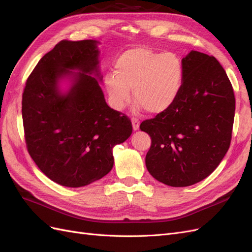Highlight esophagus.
<instances>
[{
    "label": "esophagus",
    "mask_w": 252,
    "mask_h": 252,
    "mask_svg": "<svg viewBox=\"0 0 252 252\" xmlns=\"http://www.w3.org/2000/svg\"><path fill=\"white\" fill-rule=\"evenodd\" d=\"M132 125H133V128L134 130H138L139 129V126H140V122L138 118H132Z\"/></svg>",
    "instance_id": "esophagus-1"
}]
</instances>
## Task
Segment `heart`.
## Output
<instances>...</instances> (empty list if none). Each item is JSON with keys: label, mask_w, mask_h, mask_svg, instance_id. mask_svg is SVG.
Instances as JSON below:
<instances>
[{"label": "heart", "mask_w": 252, "mask_h": 252, "mask_svg": "<svg viewBox=\"0 0 252 252\" xmlns=\"http://www.w3.org/2000/svg\"><path fill=\"white\" fill-rule=\"evenodd\" d=\"M183 78L180 59L173 52L138 47L125 51L114 64V74L105 77L113 106L120 110L130 102L134 89L137 102L149 113L163 112L176 100Z\"/></svg>", "instance_id": "b5f03b06"}]
</instances>
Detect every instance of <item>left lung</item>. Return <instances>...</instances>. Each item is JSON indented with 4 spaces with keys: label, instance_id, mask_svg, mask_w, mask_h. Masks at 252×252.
Returning <instances> with one entry per match:
<instances>
[{
    "label": "left lung",
    "instance_id": "8db88e82",
    "mask_svg": "<svg viewBox=\"0 0 252 252\" xmlns=\"http://www.w3.org/2000/svg\"><path fill=\"white\" fill-rule=\"evenodd\" d=\"M183 78L176 100L140 128L151 138L148 172L174 188L200 182L228 150L235 117V94L214 57L191 50L182 59Z\"/></svg>",
    "mask_w": 252,
    "mask_h": 252
}]
</instances>
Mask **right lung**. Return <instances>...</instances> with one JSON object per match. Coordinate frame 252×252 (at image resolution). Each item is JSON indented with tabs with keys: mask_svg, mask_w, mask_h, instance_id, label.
Returning a JSON list of instances; mask_svg holds the SVG:
<instances>
[{
	"mask_svg": "<svg viewBox=\"0 0 252 252\" xmlns=\"http://www.w3.org/2000/svg\"><path fill=\"white\" fill-rule=\"evenodd\" d=\"M94 40H62L30 74L23 94L25 140L31 158L52 181L81 188L113 167V147L133 132L130 119L110 108L96 78L99 49ZM71 69H77L76 73ZM72 75L63 95L58 81Z\"/></svg>",
	"mask_w": 252,
	"mask_h": 252,
	"instance_id": "add662e5",
	"label": "right lung"
}]
</instances>
